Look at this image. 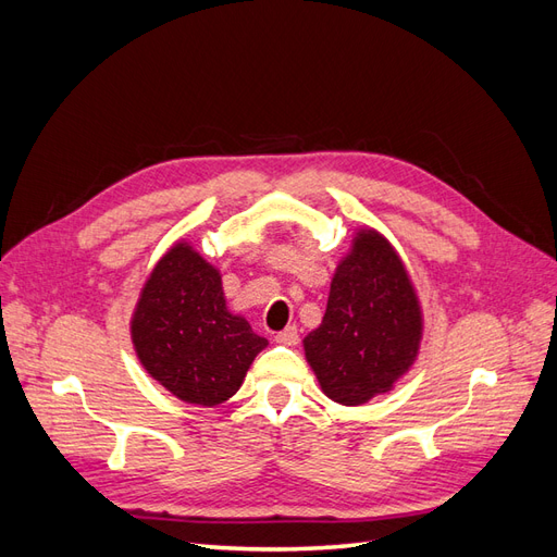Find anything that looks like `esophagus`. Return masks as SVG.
I'll return each mask as SVG.
<instances>
[{"mask_svg": "<svg viewBox=\"0 0 557 557\" xmlns=\"http://www.w3.org/2000/svg\"><path fill=\"white\" fill-rule=\"evenodd\" d=\"M276 342L283 344V346H297V344H299V332H297V327L290 325V327H285L283 332H278V334H276Z\"/></svg>", "mask_w": 557, "mask_h": 557, "instance_id": "esophagus-1", "label": "esophagus"}]
</instances>
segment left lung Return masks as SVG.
Instances as JSON below:
<instances>
[{
  "mask_svg": "<svg viewBox=\"0 0 557 557\" xmlns=\"http://www.w3.org/2000/svg\"><path fill=\"white\" fill-rule=\"evenodd\" d=\"M423 313L397 250L376 230H360L330 283L327 309L305 336V352L323 393L360 407L393 391L409 372Z\"/></svg>",
  "mask_w": 557,
  "mask_h": 557,
  "instance_id": "left-lung-1",
  "label": "left lung"
}]
</instances>
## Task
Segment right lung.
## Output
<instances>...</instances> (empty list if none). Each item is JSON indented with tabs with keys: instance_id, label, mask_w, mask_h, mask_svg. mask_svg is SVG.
I'll return each mask as SVG.
<instances>
[{
	"instance_id": "right-lung-1",
	"label": "right lung",
	"mask_w": 557,
	"mask_h": 557,
	"mask_svg": "<svg viewBox=\"0 0 557 557\" xmlns=\"http://www.w3.org/2000/svg\"><path fill=\"white\" fill-rule=\"evenodd\" d=\"M132 344L146 372L174 397L215 407L239 391L267 339L230 313L221 272L178 242L144 283Z\"/></svg>"
}]
</instances>
